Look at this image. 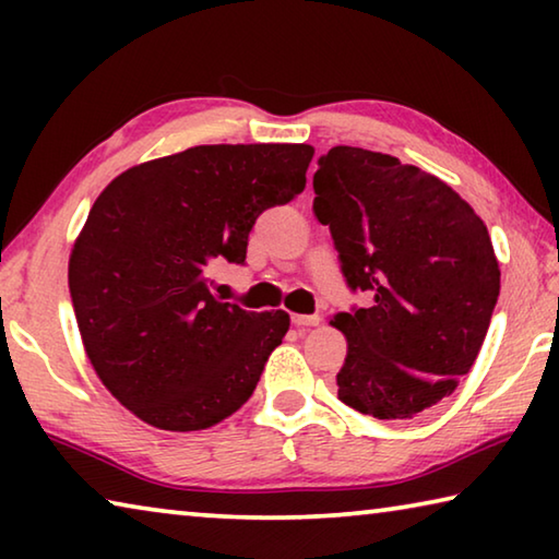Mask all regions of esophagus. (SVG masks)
Instances as JSON below:
<instances>
[{
  "label": "esophagus",
  "mask_w": 559,
  "mask_h": 559,
  "mask_svg": "<svg viewBox=\"0 0 559 559\" xmlns=\"http://www.w3.org/2000/svg\"><path fill=\"white\" fill-rule=\"evenodd\" d=\"M293 320V325L296 328H316V325H320V316H293L290 318Z\"/></svg>",
  "instance_id": "1"
}]
</instances>
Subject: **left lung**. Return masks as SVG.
<instances>
[{"instance_id": "left-lung-1", "label": "left lung", "mask_w": 559, "mask_h": 559, "mask_svg": "<svg viewBox=\"0 0 559 559\" xmlns=\"http://www.w3.org/2000/svg\"><path fill=\"white\" fill-rule=\"evenodd\" d=\"M313 212L340 269L370 308L337 313L347 357L337 400L377 419H412L468 374L500 293L488 229L466 200L392 155L337 145L318 159Z\"/></svg>"}]
</instances>
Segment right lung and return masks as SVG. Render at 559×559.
I'll return each mask as SVG.
<instances>
[{"instance_id": "add662e5", "label": "right lung", "mask_w": 559, "mask_h": 559, "mask_svg": "<svg viewBox=\"0 0 559 559\" xmlns=\"http://www.w3.org/2000/svg\"><path fill=\"white\" fill-rule=\"evenodd\" d=\"M310 145H197L103 189L69 259L81 340L106 390L165 431L219 424L259 384L286 310L212 296L206 273L243 263L259 214L306 189Z\"/></svg>"}]
</instances>
